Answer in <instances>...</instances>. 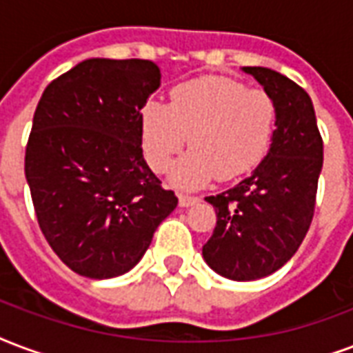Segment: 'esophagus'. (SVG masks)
<instances>
[{"label":"esophagus","mask_w":353,"mask_h":353,"mask_svg":"<svg viewBox=\"0 0 353 353\" xmlns=\"http://www.w3.org/2000/svg\"><path fill=\"white\" fill-rule=\"evenodd\" d=\"M200 200L198 196H190V194H179V205L181 207H190L194 205L196 201Z\"/></svg>","instance_id":"34e87169"}]
</instances>
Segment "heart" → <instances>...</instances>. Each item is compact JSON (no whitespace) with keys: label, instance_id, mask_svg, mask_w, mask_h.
Masks as SVG:
<instances>
[{"label":"heart","instance_id":"heart-1","mask_svg":"<svg viewBox=\"0 0 353 353\" xmlns=\"http://www.w3.org/2000/svg\"><path fill=\"white\" fill-rule=\"evenodd\" d=\"M276 120L278 107L265 88L205 75L174 88L170 105H144L142 150L150 168L166 174L188 141L192 152L174 179L183 187H200L214 176L231 179L252 170L272 142Z\"/></svg>","mask_w":353,"mask_h":353}]
</instances>
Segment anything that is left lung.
Masks as SVG:
<instances>
[{
  "label": "left lung",
  "mask_w": 353,
  "mask_h": 353,
  "mask_svg": "<svg viewBox=\"0 0 353 353\" xmlns=\"http://www.w3.org/2000/svg\"><path fill=\"white\" fill-rule=\"evenodd\" d=\"M272 94L278 120L266 157L233 188L205 200L216 225L203 246L214 272L252 281L279 270L300 248L314 214L324 144L309 94L279 72L244 66Z\"/></svg>",
  "instance_id": "left-lung-1"
}]
</instances>
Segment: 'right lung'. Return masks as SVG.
Masks as SVG:
<instances>
[{"instance_id": "right-lung-1", "label": "right lung", "mask_w": 353, "mask_h": 353, "mask_svg": "<svg viewBox=\"0 0 353 353\" xmlns=\"http://www.w3.org/2000/svg\"><path fill=\"white\" fill-rule=\"evenodd\" d=\"M161 85L144 59H88L46 87L26 146L40 231L92 279L129 272L177 205L142 157V107Z\"/></svg>"}]
</instances>
